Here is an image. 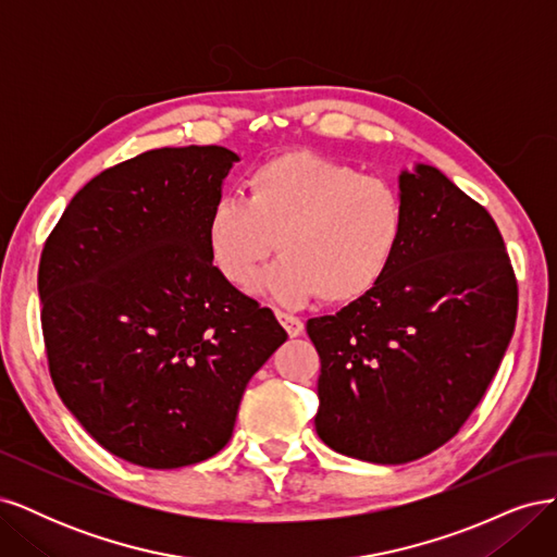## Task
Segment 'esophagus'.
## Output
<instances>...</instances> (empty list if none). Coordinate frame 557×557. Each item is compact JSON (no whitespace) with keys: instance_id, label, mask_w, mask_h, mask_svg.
<instances>
[{"instance_id":"obj_1","label":"esophagus","mask_w":557,"mask_h":557,"mask_svg":"<svg viewBox=\"0 0 557 557\" xmlns=\"http://www.w3.org/2000/svg\"><path fill=\"white\" fill-rule=\"evenodd\" d=\"M276 318H278V323L285 327V332H288L290 336H299L301 332H305V323H301L297 315L285 313V311H276Z\"/></svg>"}]
</instances>
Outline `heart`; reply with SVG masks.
<instances>
[{
    "label": "heart",
    "instance_id": "1",
    "mask_svg": "<svg viewBox=\"0 0 557 557\" xmlns=\"http://www.w3.org/2000/svg\"><path fill=\"white\" fill-rule=\"evenodd\" d=\"M404 227L407 209L391 181L295 148L246 176V201H215L207 248L218 274L234 288H250L276 248L283 258L260 283L267 295L288 307L313 295L348 305L383 281Z\"/></svg>",
    "mask_w": 557,
    "mask_h": 557
}]
</instances>
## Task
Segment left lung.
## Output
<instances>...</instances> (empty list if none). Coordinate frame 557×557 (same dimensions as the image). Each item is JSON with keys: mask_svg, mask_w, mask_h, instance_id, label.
Returning <instances> with one entry per match:
<instances>
[{"mask_svg": "<svg viewBox=\"0 0 557 557\" xmlns=\"http://www.w3.org/2000/svg\"><path fill=\"white\" fill-rule=\"evenodd\" d=\"M407 227L376 288L311 318L315 432L332 450L404 465L450 442L485 395L518 313L493 215L430 164L401 172Z\"/></svg>", "mask_w": 557, "mask_h": 557, "instance_id": "left-lung-1", "label": "left lung"}]
</instances>
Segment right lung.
I'll return each mask as SVG.
<instances>
[{
    "mask_svg": "<svg viewBox=\"0 0 557 557\" xmlns=\"http://www.w3.org/2000/svg\"><path fill=\"white\" fill-rule=\"evenodd\" d=\"M237 160L223 146L146 150L83 185L44 244L50 379L92 440L132 465L215 455L250 376L288 339L209 258L207 218Z\"/></svg>",
    "mask_w": 557,
    "mask_h": 557,
    "instance_id": "add662e5",
    "label": "right lung"
}]
</instances>
